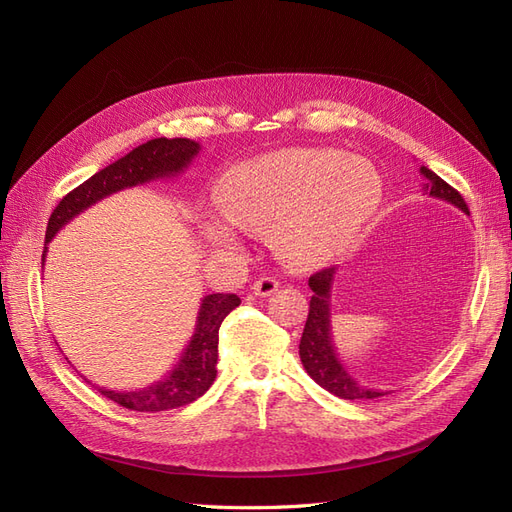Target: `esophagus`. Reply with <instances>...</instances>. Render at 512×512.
Masks as SVG:
<instances>
[{"instance_id":"1","label":"esophagus","mask_w":512,"mask_h":512,"mask_svg":"<svg viewBox=\"0 0 512 512\" xmlns=\"http://www.w3.org/2000/svg\"><path fill=\"white\" fill-rule=\"evenodd\" d=\"M277 288H280V282H277L275 277L262 275V277H258V280L254 282L252 292L256 294V297H271V294H273Z\"/></svg>"}]
</instances>
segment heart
<instances>
[{"label": "heart", "instance_id": "heart-1", "mask_svg": "<svg viewBox=\"0 0 512 512\" xmlns=\"http://www.w3.org/2000/svg\"><path fill=\"white\" fill-rule=\"evenodd\" d=\"M380 200L376 170L333 149L273 151L232 166L215 185L224 218L273 232L277 252L297 267H320L342 256Z\"/></svg>", "mask_w": 512, "mask_h": 512}]
</instances>
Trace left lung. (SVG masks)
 Listing matches in <instances>:
<instances>
[{
  "mask_svg": "<svg viewBox=\"0 0 512 512\" xmlns=\"http://www.w3.org/2000/svg\"><path fill=\"white\" fill-rule=\"evenodd\" d=\"M421 175L427 179L423 183V192L431 198L444 200V203L461 209L470 215L466 200L451 188L444 179H440L433 170L421 166ZM335 282V267L322 269L316 275L309 277V288H312V301H309V314L305 329L299 344V356L305 371L312 376L322 389L342 397V399H376L389 391L367 389L359 380L350 376V371L344 367L342 359L333 344V331H331V292Z\"/></svg>",
  "mask_w": 512,
  "mask_h": 512,
  "instance_id": "left-lung-1",
  "label": "left lung"
}]
</instances>
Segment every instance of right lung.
Returning a JSON list of instances; mask_svg holds the SVG:
<instances>
[{
	"label": "right lung",
	"instance_id": "add662e5",
	"mask_svg": "<svg viewBox=\"0 0 512 512\" xmlns=\"http://www.w3.org/2000/svg\"><path fill=\"white\" fill-rule=\"evenodd\" d=\"M200 145L190 138H153L132 149L128 156L108 164L100 173L89 177L79 188L59 200L46 226L44 245H49L57 232L76 215H81L98 200L134 185L156 179L177 177L198 156ZM46 247L42 254L44 265ZM241 303L237 294H207L200 301L194 335L181 352L177 365L156 384L136 391H111L98 386V391L115 404L136 412H162L188 406L209 391L218 376V331L224 318Z\"/></svg>",
	"mask_w": 512,
	"mask_h": 512
}]
</instances>
